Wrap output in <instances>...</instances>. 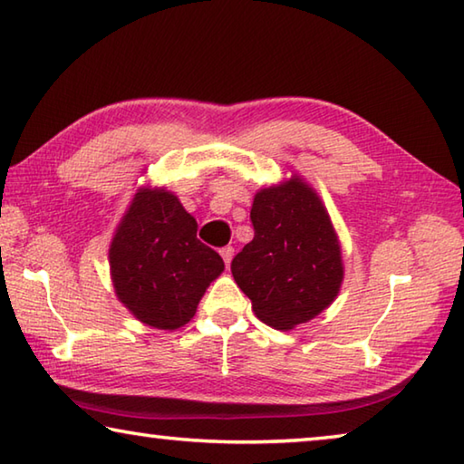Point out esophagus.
Returning <instances> with one entry per match:
<instances>
[{
	"mask_svg": "<svg viewBox=\"0 0 464 464\" xmlns=\"http://www.w3.org/2000/svg\"><path fill=\"white\" fill-rule=\"evenodd\" d=\"M219 255H222L226 266H230V263H232V256H234V248H232V246H224L222 250H219Z\"/></svg>",
	"mask_w": 464,
	"mask_h": 464,
	"instance_id": "1",
	"label": "esophagus"
}]
</instances>
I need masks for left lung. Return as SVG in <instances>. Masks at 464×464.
Masks as SVG:
<instances>
[{"mask_svg": "<svg viewBox=\"0 0 464 464\" xmlns=\"http://www.w3.org/2000/svg\"><path fill=\"white\" fill-rule=\"evenodd\" d=\"M255 238L234 256L232 275L256 318L275 330L305 324L334 302L344 277L330 216L299 177L255 195Z\"/></svg>", "mask_w": 464, "mask_h": 464, "instance_id": "8db88e82", "label": "left lung"}]
</instances>
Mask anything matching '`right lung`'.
<instances>
[{
  "instance_id": "add662e5",
  "label": "right lung",
  "mask_w": 464,
  "mask_h": 464,
  "mask_svg": "<svg viewBox=\"0 0 464 464\" xmlns=\"http://www.w3.org/2000/svg\"><path fill=\"white\" fill-rule=\"evenodd\" d=\"M116 295L138 320L159 330L189 322L209 283L224 271L198 240V222L167 189H138L110 245Z\"/></svg>"
}]
</instances>
